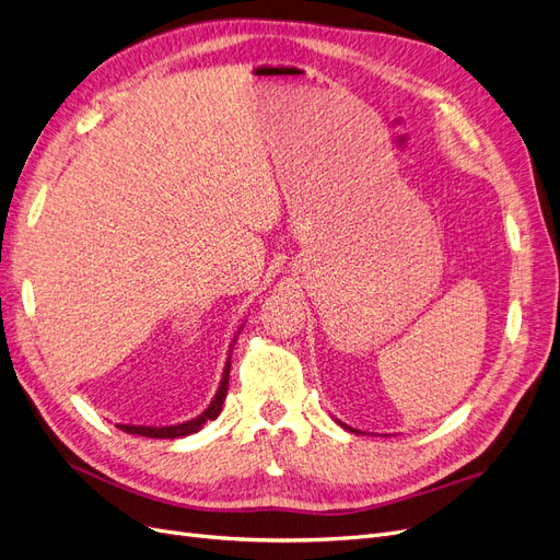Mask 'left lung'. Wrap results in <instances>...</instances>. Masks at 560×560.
<instances>
[{
	"instance_id": "left-lung-1",
	"label": "left lung",
	"mask_w": 560,
	"mask_h": 560,
	"mask_svg": "<svg viewBox=\"0 0 560 560\" xmlns=\"http://www.w3.org/2000/svg\"><path fill=\"white\" fill-rule=\"evenodd\" d=\"M343 428H346V430H350V432H354V430H352V428H348V425H343Z\"/></svg>"
}]
</instances>
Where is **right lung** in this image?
<instances>
[{"label": "right lung", "instance_id": "add662e5", "mask_svg": "<svg viewBox=\"0 0 560 560\" xmlns=\"http://www.w3.org/2000/svg\"><path fill=\"white\" fill-rule=\"evenodd\" d=\"M233 343H235V338H233ZM229 371H231V354H229V360H226L222 383H219V389H217L214 399L210 401L208 409L202 411L200 416H196L194 420L179 422V425H165V428H151V425H116V428L128 432V434H140V436H149V439H179V436L196 434L202 425H206L208 420H214L219 413H222V404H224L226 393H229Z\"/></svg>", "mask_w": 560, "mask_h": 560}]
</instances>
